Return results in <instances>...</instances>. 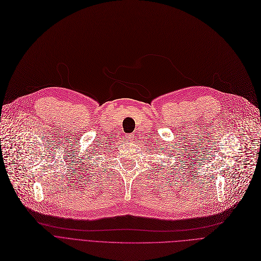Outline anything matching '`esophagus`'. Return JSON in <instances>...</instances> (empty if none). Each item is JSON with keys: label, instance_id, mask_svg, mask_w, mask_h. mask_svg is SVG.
Segmentation results:
<instances>
[{"label": "esophagus", "instance_id": "esophagus-1", "mask_svg": "<svg viewBox=\"0 0 261 261\" xmlns=\"http://www.w3.org/2000/svg\"><path fill=\"white\" fill-rule=\"evenodd\" d=\"M129 139H130V141L134 140V139H133V136H129Z\"/></svg>", "mask_w": 261, "mask_h": 261}]
</instances>
